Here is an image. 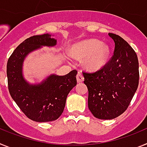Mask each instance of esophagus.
<instances>
[{
	"label": "esophagus",
	"mask_w": 147,
	"mask_h": 147,
	"mask_svg": "<svg viewBox=\"0 0 147 147\" xmlns=\"http://www.w3.org/2000/svg\"><path fill=\"white\" fill-rule=\"evenodd\" d=\"M76 80L78 83H81L84 81V76H82L81 73H78L77 76H76Z\"/></svg>",
	"instance_id": "esophagus-1"
}]
</instances>
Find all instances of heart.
<instances>
[{"label":"heart","mask_w":147,"mask_h":147,"mask_svg":"<svg viewBox=\"0 0 147 147\" xmlns=\"http://www.w3.org/2000/svg\"><path fill=\"white\" fill-rule=\"evenodd\" d=\"M72 57L82 59L83 66L90 71H97L107 62L110 54L109 46L96 39H88L73 44L70 48Z\"/></svg>","instance_id":"heart-1"}]
</instances>
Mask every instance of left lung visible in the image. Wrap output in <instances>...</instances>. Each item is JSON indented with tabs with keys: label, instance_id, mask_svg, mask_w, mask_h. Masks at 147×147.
I'll list each match as a JSON object with an SVG mask.
<instances>
[{
	"label": "left lung",
	"instance_id": "1",
	"mask_svg": "<svg viewBox=\"0 0 147 147\" xmlns=\"http://www.w3.org/2000/svg\"><path fill=\"white\" fill-rule=\"evenodd\" d=\"M115 42L114 54L102 69L83 72L88 90V108L99 119H113L127 109L136 92L138 60L135 51L120 36L109 33Z\"/></svg>",
	"mask_w": 147,
	"mask_h": 147
}]
</instances>
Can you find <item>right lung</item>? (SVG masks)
<instances>
[{
	"label": "right lung",
	"mask_w": 147,
	"mask_h": 147,
	"mask_svg": "<svg viewBox=\"0 0 147 147\" xmlns=\"http://www.w3.org/2000/svg\"><path fill=\"white\" fill-rule=\"evenodd\" d=\"M56 45L57 40L51 34L33 36L18 45L8 59L6 74L10 95L23 113L34 121L57 120L64 110L67 95L76 85V70L65 76L53 74L37 84H31L23 76V62L28 54L43 46Z\"/></svg>",
	"instance_id": "obj_1"
}]
</instances>
